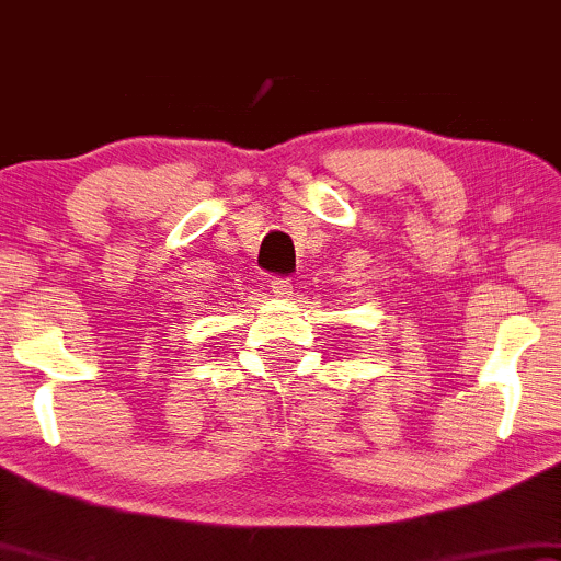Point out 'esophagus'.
I'll return each mask as SVG.
<instances>
[{"label":"esophagus","instance_id":"obj_1","mask_svg":"<svg viewBox=\"0 0 561 561\" xmlns=\"http://www.w3.org/2000/svg\"><path fill=\"white\" fill-rule=\"evenodd\" d=\"M268 289H272V295L276 297H289L293 295V279H289V276H272V279H268Z\"/></svg>","mask_w":561,"mask_h":561}]
</instances>
